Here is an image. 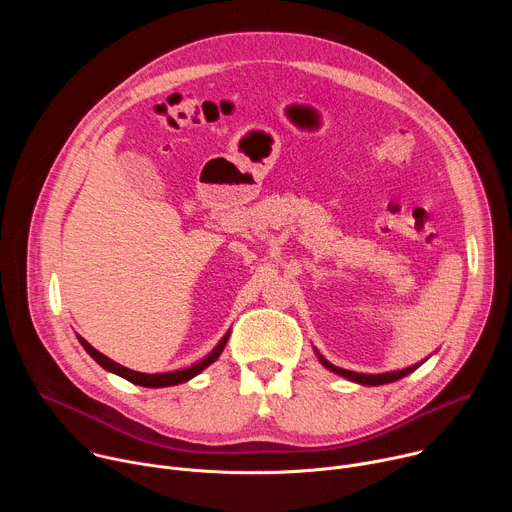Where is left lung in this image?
Masks as SVG:
<instances>
[{
    "instance_id": "obj_1",
    "label": "left lung",
    "mask_w": 512,
    "mask_h": 512,
    "mask_svg": "<svg viewBox=\"0 0 512 512\" xmlns=\"http://www.w3.org/2000/svg\"><path fill=\"white\" fill-rule=\"evenodd\" d=\"M320 360H322V364L326 369H330L332 373H336V375H340V377H344V379H348V381H354V383H360V385H385V383H393V381H399V379H403V377H407L409 373H413L419 364H413V367H409V369H403V371H395V373H383V375H364V373H354V371H344V369H338V367H334V364H330L326 358H322L320 356Z\"/></svg>"
}]
</instances>
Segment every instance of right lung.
<instances>
[{
	"label": "right lung",
	"mask_w": 512,
	"mask_h": 512,
	"mask_svg": "<svg viewBox=\"0 0 512 512\" xmlns=\"http://www.w3.org/2000/svg\"><path fill=\"white\" fill-rule=\"evenodd\" d=\"M227 340H229V334L216 344V348L206 356V358H202L200 362H196V364H192V367H188V369H182V371H174V373H158V375H145V373H137V371H131V369H125V367H121V364H117L115 360H111V358H107L105 354H101L99 350H95L85 338H81L79 336V342L83 344V348L101 364V367L105 369V371H109V373H115V375H119V377H123V379H127L129 383H135V385H139V387H172V385H180V383H184V381H188V379H192V377H196L198 373H202L208 364H212L218 356H221V352L225 350V344H227Z\"/></svg>",
	"instance_id": "obj_1"
}]
</instances>
